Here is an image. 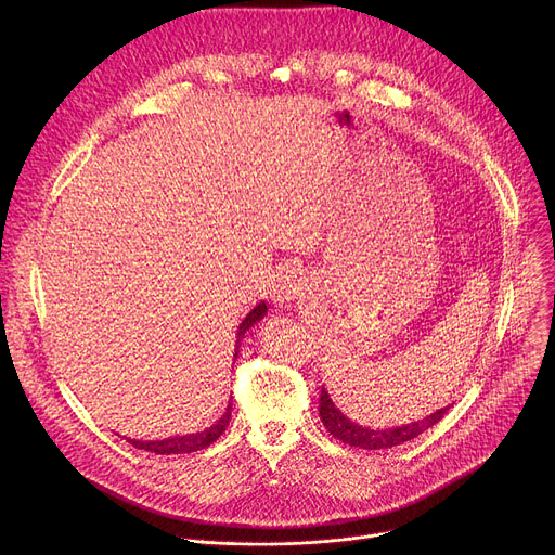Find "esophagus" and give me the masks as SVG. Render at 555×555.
<instances>
[{"label":"esophagus","instance_id":"34e87169","mask_svg":"<svg viewBox=\"0 0 555 555\" xmlns=\"http://www.w3.org/2000/svg\"><path fill=\"white\" fill-rule=\"evenodd\" d=\"M302 292V274L298 268L294 266H287V268H281L270 285V300L279 307L296 300Z\"/></svg>","mask_w":555,"mask_h":555}]
</instances>
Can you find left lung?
Instances as JSON below:
<instances>
[{"instance_id": "obj_1", "label": "left lung", "mask_w": 555, "mask_h": 555, "mask_svg": "<svg viewBox=\"0 0 555 555\" xmlns=\"http://www.w3.org/2000/svg\"><path fill=\"white\" fill-rule=\"evenodd\" d=\"M448 411H450V406H443V409L426 415L424 420H417L411 424L392 426V428H369V426H362V424L349 420L340 409H336L325 386L321 388V406H319L321 422L330 430V435H334L336 439H340L347 446H356V448H364V450H384V448H392V446H400L404 441H411L417 435H422L424 430H428L430 426H435Z\"/></svg>"}]
</instances>
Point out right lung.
<instances>
[{
    "instance_id": "right-lung-1",
    "label": "right lung",
    "mask_w": 555,
    "mask_h": 555,
    "mask_svg": "<svg viewBox=\"0 0 555 555\" xmlns=\"http://www.w3.org/2000/svg\"><path fill=\"white\" fill-rule=\"evenodd\" d=\"M268 313V305L266 300H261L246 319L240 323V330H236V343H234V358L240 353L242 340L246 338V334L250 332V327H255L259 321H263V315ZM230 411L232 404H228L225 413L208 428H204L202 433H193V435H178V437H169V439H160V441H140V439H129L131 446H135L138 450H146V452H155V454H189V452H197L206 446H210L212 441L219 439V435L225 430L228 422H230Z\"/></svg>"
}]
</instances>
